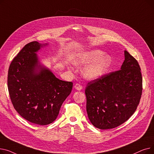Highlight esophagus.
Returning a JSON list of instances; mask_svg holds the SVG:
<instances>
[{"instance_id":"34e87169","label":"esophagus","mask_w":154,"mask_h":154,"mask_svg":"<svg viewBox=\"0 0 154 154\" xmlns=\"http://www.w3.org/2000/svg\"><path fill=\"white\" fill-rule=\"evenodd\" d=\"M74 88H75L76 90H77V91H80L82 88V85H80V84H76L75 85H74Z\"/></svg>"}]
</instances>
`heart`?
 <instances>
[{
	"label": "heart",
	"instance_id": "heart-1",
	"mask_svg": "<svg viewBox=\"0 0 154 154\" xmlns=\"http://www.w3.org/2000/svg\"><path fill=\"white\" fill-rule=\"evenodd\" d=\"M112 62L110 55L98 49L80 53L74 60L75 66H85L82 74L88 80H94L102 77L110 68Z\"/></svg>",
	"mask_w": 154,
	"mask_h": 154
}]
</instances>
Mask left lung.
<instances>
[{
	"instance_id": "left-lung-1",
	"label": "left lung",
	"mask_w": 154,
	"mask_h": 154,
	"mask_svg": "<svg viewBox=\"0 0 154 154\" xmlns=\"http://www.w3.org/2000/svg\"><path fill=\"white\" fill-rule=\"evenodd\" d=\"M120 70L88 82L85 90L86 110L92 125L113 128L130 118L139 103L142 91L140 67L127 51Z\"/></svg>"
}]
</instances>
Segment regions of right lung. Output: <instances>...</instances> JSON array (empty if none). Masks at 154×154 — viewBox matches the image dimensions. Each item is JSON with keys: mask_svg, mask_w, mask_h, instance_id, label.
<instances>
[{"mask_svg": "<svg viewBox=\"0 0 154 154\" xmlns=\"http://www.w3.org/2000/svg\"><path fill=\"white\" fill-rule=\"evenodd\" d=\"M47 45L37 41L26 44L12 61L7 78L14 109L29 122L40 125L57 119L73 86L57 78L39 61L36 53Z\"/></svg>", "mask_w": 154, "mask_h": 154, "instance_id": "add662e5", "label": "right lung"}]
</instances>
